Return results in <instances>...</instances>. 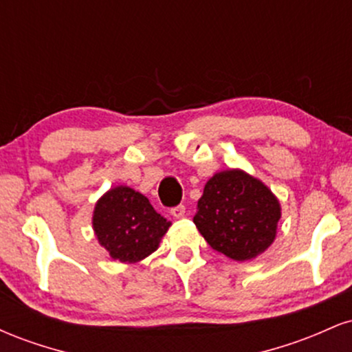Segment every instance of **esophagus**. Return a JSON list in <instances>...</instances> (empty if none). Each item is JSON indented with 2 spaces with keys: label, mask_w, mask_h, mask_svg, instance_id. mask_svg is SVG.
<instances>
[{
  "label": "esophagus",
  "mask_w": 352,
  "mask_h": 352,
  "mask_svg": "<svg viewBox=\"0 0 352 352\" xmlns=\"http://www.w3.org/2000/svg\"><path fill=\"white\" fill-rule=\"evenodd\" d=\"M170 213H172V217L182 218L185 215V205H177V207L170 208Z\"/></svg>",
  "instance_id": "1"
}]
</instances>
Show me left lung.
Segmentation results:
<instances>
[{"instance_id":"obj_1","label":"left lung","mask_w":352,"mask_h":352,"mask_svg":"<svg viewBox=\"0 0 352 352\" xmlns=\"http://www.w3.org/2000/svg\"><path fill=\"white\" fill-rule=\"evenodd\" d=\"M197 208L193 223L207 243L235 261L263 253L273 243L281 217L272 190L241 170L213 175Z\"/></svg>"}]
</instances>
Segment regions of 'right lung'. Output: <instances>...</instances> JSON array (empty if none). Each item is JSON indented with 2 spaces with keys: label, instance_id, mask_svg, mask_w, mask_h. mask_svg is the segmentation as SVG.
<instances>
[{
  "label": "right lung",
  "instance_id": "1",
  "mask_svg": "<svg viewBox=\"0 0 352 352\" xmlns=\"http://www.w3.org/2000/svg\"><path fill=\"white\" fill-rule=\"evenodd\" d=\"M92 225L99 243L114 260L135 263L155 252L170 221L157 213L142 193L116 187L98 201Z\"/></svg>",
  "mask_w": 352,
  "mask_h": 352
}]
</instances>
